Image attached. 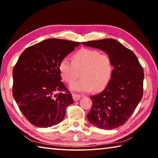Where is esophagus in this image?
<instances>
[{
	"label": "esophagus",
	"mask_w": 158,
	"mask_h": 158,
	"mask_svg": "<svg viewBox=\"0 0 158 158\" xmlns=\"http://www.w3.org/2000/svg\"><path fill=\"white\" fill-rule=\"evenodd\" d=\"M72 96L74 99L75 101H77V100H79L80 98H81V96L79 95V94H72Z\"/></svg>",
	"instance_id": "esophagus-1"
}]
</instances>
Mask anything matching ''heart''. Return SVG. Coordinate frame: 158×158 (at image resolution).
I'll return each mask as SVG.
<instances>
[{
  "label": "heart",
  "mask_w": 158,
  "mask_h": 158,
  "mask_svg": "<svg viewBox=\"0 0 158 158\" xmlns=\"http://www.w3.org/2000/svg\"><path fill=\"white\" fill-rule=\"evenodd\" d=\"M60 75L64 81L73 83L81 71V79L70 86L76 92L99 91L107 85L111 77L113 66L109 56L95 49L82 48L74 53L72 62L64 58L59 63Z\"/></svg>",
  "instance_id": "obj_1"
}]
</instances>
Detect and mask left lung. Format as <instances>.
<instances>
[{
  "mask_svg": "<svg viewBox=\"0 0 158 158\" xmlns=\"http://www.w3.org/2000/svg\"><path fill=\"white\" fill-rule=\"evenodd\" d=\"M82 43L105 52L111 59L114 68L105 89L90 96L92 106L87 118L100 129L117 128L130 118L142 99L143 67L135 53L115 39H104Z\"/></svg>",
  "mask_w": 158,
  "mask_h": 158,
  "instance_id": "obj_1",
  "label": "left lung"
}]
</instances>
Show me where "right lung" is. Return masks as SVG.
<instances>
[{"label": "right lung", "mask_w": 158, "mask_h": 158, "mask_svg": "<svg viewBox=\"0 0 158 158\" xmlns=\"http://www.w3.org/2000/svg\"><path fill=\"white\" fill-rule=\"evenodd\" d=\"M80 42L49 39L29 47L13 69V96L24 117L33 125L48 127L61 122L74 102L61 81L59 63Z\"/></svg>", "instance_id": "obj_1"}]
</instances>
